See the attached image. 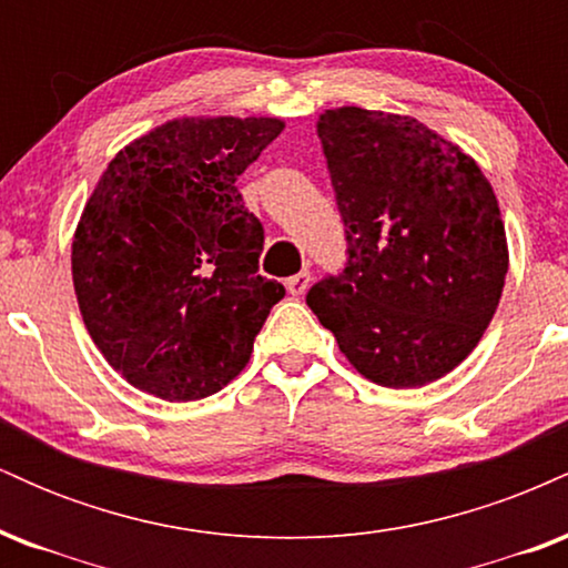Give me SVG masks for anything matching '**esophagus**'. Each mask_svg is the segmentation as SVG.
Here are the masks:
<instances>
[{
  "label": "esophagus",
  "mask_w": 568,
  "mask_h": 568,
  "mask_svg": "<svg viewBox=\"0 0 568 568\" xmlns=\"http://www.w3.org/2000/svg\"><path fill=\"white\" fill-rule=\"evenodd\" d=\"M310 272H298V275L288 277V293L291 296H302V293L310 288Z\"/></svg>",
  "instance_id": "34e87169"
}]
</instances>
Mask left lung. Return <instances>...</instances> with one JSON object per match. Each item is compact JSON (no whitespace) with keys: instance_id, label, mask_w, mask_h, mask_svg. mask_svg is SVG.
Instances as JSON below:
<instances>
[{"instance_id":"1","label":"left lung","mask_w":568,"mask_h":568,"mask_svg":"<svg viewBox=\"0 0 568 568\" xmlns=\"http://www.w3.org/2000/svg\"><path fill=\"white\" fill-rule=\"evenodd\" d=\"M347 262L306 293L347 361L382 387L459 366L497 312L507 240L494 189L419 120L342 106L317 122Z\"/></svg>"}]
</instances>
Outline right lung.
<instances>
[{
    "label": "right lung",
    "mask_w": 568,
    "mask_h": 568,
    "mask_svg": "<svg viewBox=\"0 0 568 568\" xmlns=\"http://www.w3.org/2000/svg\"><path fill=\"white\" fill-rule=\"evenodd\" d=\"M280 130L270 116L173 120L122 149L90 194L71 245L77 302L109 366L143 393H219L285 296L258 275L264 226L234 186Z\"/></svg>",
    "instance_id": "obj_1"
}]
</instances>
